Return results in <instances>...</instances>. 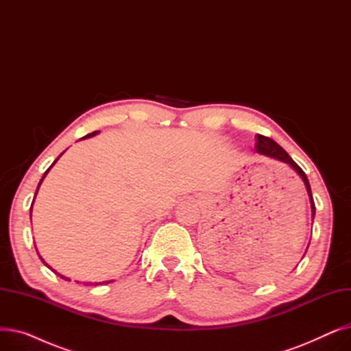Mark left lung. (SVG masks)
Listing matches in <instances>:
<instances>
[{
    "label": "left lung",
    "mask_w": 351,
    "mask_h": 351,
    "mask_svg": "<svg viewBox=\"0 0 351 351\" xmlns=\"http://www.w3.org/2000/svg\"><path fill=\"white\" fill-rule=\"evenodd\" d=\"M254 149L259 152L261 155H265V156H269V158H273L276 160H280V162H285L287 163L289 166H291V168L298 172V175L302 178L304 186H306V191L308 193V199H310V206H311V217L315 219V215H316V206H315V200H313V195H311V189H310V183H308V179L306 176V173L303 172V169L300 168V166L294 162L289 154L283 149V147L276 143L273 139L267 138V136H263V135H256V146Z\"/></svg>",
    "instance_id": "1"
}]
</instances>
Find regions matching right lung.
Masks as SVG:
<instances>
[{
	"label": "right lung",
	"mask_w": 351,
	"mask_h": 351,
	"mask_svg": "<svg viewBox=\"0 0 351 351\" xmlns=\"http://www.w3.org/2000/svg\"><path fill=\"white\" fill-rule=\"evenodd\" d=\"M97 134H99V131H95V132H92V134H89V135H86V136H84V138H90V136H95V135H97ZM62 154H64V152H62ZM62 154H61V155H62ZM61 155H60V156H58V158H57V159H55V160H53V163H52V165H51V166H49V168H48V169H47V171H45V173H44V176H43V179H41V180H40V183H38V188H36V192H38V189H40V186H41V183H43V180H44V178H45V176H47V173H48V172H49V169H51V168H52V166H53V165H55V163H57V160H58V159H60V158H61ZM36 192H35V196H36ZM35 196H34V199H35ZM32 204H34V200H32ZM29 210H31V212H32V205H31V209H29ZM31 212H29V215H31ZM36 253H38V250H36ZM38 256H40V253H38ZM40 259H41V261H43V263H44V265H45V266H47V267H49V269H51V270H52V271H53V273H57V274H58V276H60V278H61V279H65V280H68V282H69V279H68V278H65V276H62V274H60V273H58V271H55V270H53V269H52V267H51V266H49V265H47V263H45V261H44V259H43V257H41V256H40ZM110 282H114V280H108V282H102V283H101V285H104V283H110ZM90 285H92V283H90ZM95 285H99V283H95Z\"/></svg>",
	"instance_id": "1"
}]
</instances>
